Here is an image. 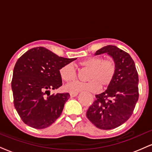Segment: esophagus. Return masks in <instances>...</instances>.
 <instances>
[{
	"instance_id": "1",
	"label": "esophagus",
	"mask_w": 152,
	"mask_h": 152,
	"mask_svg": "<svg viewBox=\"0 0 152 152\" xmlns=\"http://www.w3.org/2000/svg\"><path fill=\"white\" fill-rule=\"evenodd\" d=\"M78 95L77 92H71L70 93V96L71 97H75Z\"/></svg>"
}]
</instances>
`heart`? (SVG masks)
<instances>
[{
  "instance_id": "heart-1",
  "label": "heart",
  "mask_w": 152,
  "mask_h": 152,
  "mask_svg": "<svg viewBox=\"0 0 152 152\" xmlns=\"http://www.w3.org/2000/svg\"><path fill=\"white\" fill-rule=\"evenodd\" d=\"M78 65L83 68L90 69L87 76L88 81L86 83L76 81L69 84L66 86L68 91L97 92L100 88H103L110 85L116 74V63L111 58L103 59L100 56H91L78 62ZM59 75L61 79L66 83L74 81L77 77L76 69L71 64L64 65L59 69Z\"/></svg>"
}]
</instances>
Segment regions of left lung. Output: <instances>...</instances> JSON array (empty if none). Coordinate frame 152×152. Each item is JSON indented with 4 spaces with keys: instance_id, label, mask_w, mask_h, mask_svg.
<instances>
[{
    "instance_id": "left-lung-1",
    "label": "left lung",
    "mask_w": 152,
    "mask_h": 152,
    "mask_svg": "<svg viewBox=\"0 0 152 152\" xmlns=\"http://www.w3.org/2000/svg\"><path fill=\"white\" fill-rule=\"evenodd\" d=\"M107 53L117 65L115 76L107 89L96 95V100L86 112L88 119L100 129H112L132 115L139 98V77L134 62L125 51L113 45L100 49L96 55Z\"/></svg>"
}]
</instances>
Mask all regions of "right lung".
Instances as JSON below:
<instances>
[{"label": "right lung", "mask_w": 152, "mask_h": 152, "mask_svg": "<svg viewBox=\"0 0 152 152\" xmlns=\"http://www.w3.org/2000/svg\"><path fill=\"white\" fill-rule=\"evenodd\" d=\"M76 59L61 57L42 47L30 49L18 58L11 87L14 106L24 123L44 129L59 118L70 95H50L49 90L61 86L59 69Z\"/></svg>", "instance_id": "right-lung-1"}]
</instances>
